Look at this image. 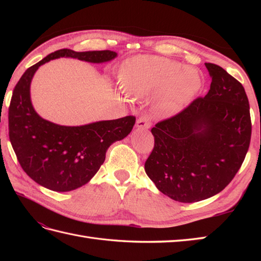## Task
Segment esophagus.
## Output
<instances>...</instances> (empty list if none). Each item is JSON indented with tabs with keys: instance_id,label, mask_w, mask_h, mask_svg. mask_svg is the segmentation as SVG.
<instances>
[{
	"instance_id": "obj_1",
	"label": "esophagus",
	"mask_w": 261,
	"mask_h": 261,
	"mask_svg": "<svg viewBox=\"0 0 261 261\" xmlns=\"http://www.w3.org/2000/svg\"><path fill=\"white\" fill-rule=\"evenodd\" d=\"M151 123H150V120H149L147 116H141L137 120L136 122V126L138 129H143V130H148L149 127H150Z\"/></svg>"
}]
</instances>
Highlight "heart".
<instances>
[{
	"instance_id": "heart-1",
	"label": "heart",
	"mask_w": 261,
	"mask_h": 261,
	"mask_svg": "<svg viewBox=\"0 0 261 261\" xmlns=\"http://www.w3.org/2000/svg\"><path fill=\"white\" fill-rule=\"evenodd\" d=\"M121 87L127 95L146 97L156 93L153 113L158 118L177 114L202 86L194 68L158 56H137L122 66Z\"/></svg>"
}]
</instances>
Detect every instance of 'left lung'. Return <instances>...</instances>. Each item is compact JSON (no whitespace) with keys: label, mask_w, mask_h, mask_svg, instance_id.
I'll list each match as a JSON object with an SVG mask.
<instances>
[{"label":"left lung","mask_w":261,"mask_h":261,"mask_svg":"<svg viewBox=\"0 0 261 261\" xmlns=\"http://www.w3.org/2000/svg\"><path fill=\"white\" fill-rule=\"evenodd\" d=\"M212 79L204 97L151 129L153 150L145 170L174 201L212 197L233 179L250 145V108L245 88L222 67L205 63Z\"/></svg>","instance_id":"left-lung-1"}]
</instances>
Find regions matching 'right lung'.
<instances>
[{
	"label": "right lung",
	"instance_id": "right-lung-1",
	"mask_svg": "<svg viewBox=\"0 0 261 261\" xmlns=\"http://www.w3.org/2000/svg\"><path fill=\"white\" fill-rule=\"evenodd\" d=\"M60 57L102 64L113 60L118 54L60 49L28 68L13 90L9 108V137L22 169L48 190L69 192L95 176L108 148L130 134L136 118L129 115L83 125H60L41 118L31 102V82L41 65Z\"/></svg>",
	"mask_w": 261,
	"mask_h": 261
}]
</instances>
